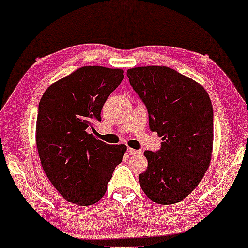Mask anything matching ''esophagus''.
Segmentation results:
<instances>
[{"label": "esophagus", "mask_w": 248, "mask_h": 248, "mask_svg": "<svg viewBox=\"0 0 248 248\" xmlns=\"http://www.w3.org/2000/svg\"><path fill=\"white\" fill-rule=\"evenodd\" d=\"M127 152L129 154H133V155H140L141 154L140 150H135V149H130V148L127 149Z\"/></svg>", "instance_id": "34e87169"}]
</instances>
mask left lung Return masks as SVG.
Returning a JSON list of instances; mask_svg holds the SVG:
<instances>
[{
    "instance_id": "left-lung-1",
    "label": "left lung",
    "mask_w": 248,
    "mask_h": 248,
    "mask_svg": "<svg viewBox=\"0 0 248 248\" xmlns=\"http://www.w3.org/2000/svg\"><path fill=\"white\" fill-rule=\"evenodd\" d=\"M145 105L150 129L161 137L158 151H145L148 168L140 186L151 200L169 205L193 191L209 168L213 146V107L206 91L166 66L127 70Z\"/></svg>"
}]
</instances>
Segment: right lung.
<instances>
[{
    "instance_id": "right-lung-1",
    "label": "right lung",
    "mask_w": 248,
    "mask_h": 248,
    "mask_svg": "<svg viewBox=\"0 0 248 248\" xmlns=\"http://www.w3.org/2000/svg\"><path fill=\"white\" fill-rule=\"evenodd\" d=\"M123 70L84 66L46 90L38 105L36 145L45 173L63 198L87 206L97 202L122 161L124 144L90 134Z\"/></svg>"
}]
</instances>
